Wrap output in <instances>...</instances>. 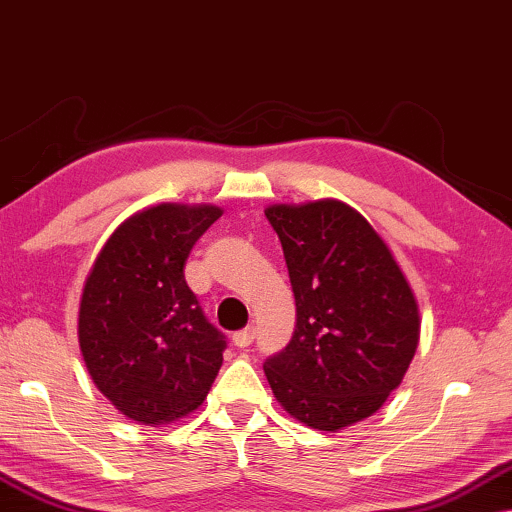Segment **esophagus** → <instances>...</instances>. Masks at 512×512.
I'll return each instance as SVG.
<instances>
[{"label":"esophagus","instance_id":"esophagus-1","mask_svg":"<svg viewBox=\"0 0 512 512\" xmlns=\"http://www.w3.org/2000/svg\"><path fill=\"white\" fill-rule=\"evenodd\" d=\"M253 338H255V327H246V329L236 331V334L232 336V341L236 348H248V345L253 343Z\"/></svg>","mask_w":512,"mask_h":512}]
</instances>
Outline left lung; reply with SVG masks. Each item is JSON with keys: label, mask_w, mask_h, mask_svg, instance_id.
I'll return each instance as SVG.
<instances>
[{"label": "left lung", "mask_w": 512, "mask_h": 512, "mask_svg": "<svg viewBox=\"0 0 512 512\" xmlns=\"http://www.w3.org/2000/svg\"><path fill=\"white\" fill-rule=\"evenodd\" d=\"M297 301L283 352L264 362L294 420L338 431L371 417L401 385L420 341V311L401 266L369 220L338 199L273 204Z\"/></svg>", "instance_id": "left-lung-1"}]
</instances>
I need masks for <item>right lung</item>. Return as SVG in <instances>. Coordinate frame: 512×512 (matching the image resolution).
Returning <instances> with one entry per match:
<instances>
[{
	"instance_id": "right-lung-1",
	"label": "right lung",
	"mask_w": 512,
	"mask_h": 512,
	"mask_svg": "<svg viewBox=\"0 0 512 512\" xmlns=\"http://www.w3.org/2000/svg\"><path fill=\"white\" fill-rule=\"evenodd\" d=\"M222 215L211 204H157L129 215L85 278L78 345L97 390L129 420L157 427L204 403L225 336L185 283V259Z\"/></svg>"
}]
</instances>
